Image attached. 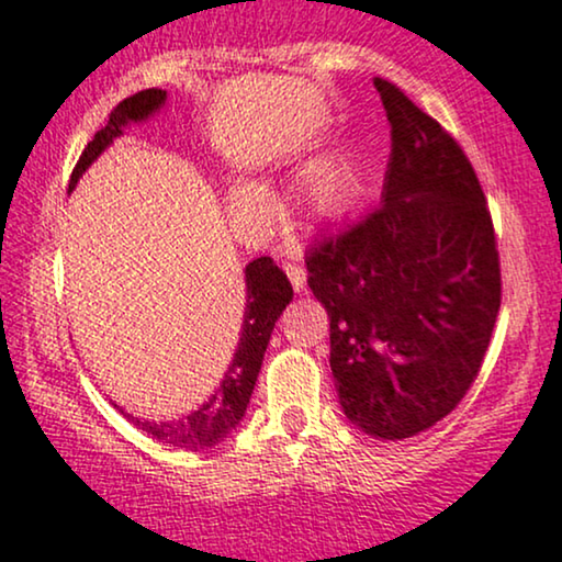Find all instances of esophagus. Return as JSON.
<instances>
[{"mask_svg": "<svg viewBox=\"0 0 562 562\" xmlns=\"http://www.w3.org/2000/svg\"><path fill=\"white\" fill-rule=\"evenodd\" d=\"M283 270H286L289 281H292V286H294V292H302L304 281H307V273H304V268L300 266V262H296V260L283 262Z\"/></svg>", "mask_w": 562, "mask_h": 562, "instance_id": "obj_1", "label": "esophagus"}]
</instances>
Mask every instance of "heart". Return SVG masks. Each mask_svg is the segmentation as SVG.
<instances>
[{
    "label": "heart",
    "mask_w": 562,
    "mask_h": 562,
    "mask_svg": "<svg viewBox=\"0 0 562 562\" xmlns=\"http://www.w3.org/2000/svg\"><path fill=\"white\" fill-rule=\"evenodd\" d=\"M304 207L315 218H334L346 211L351 200V171L346 164H328L310 175L302 190ZM228 203L237 213H262L268 207V190L260 182L237 177L228 184Z\"/></svg>",
    "instance_id": "1"
}]
</instances>
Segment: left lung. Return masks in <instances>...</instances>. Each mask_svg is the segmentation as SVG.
<instances>
[{
	"mask_svg": "<svg viewBox=\"0 0 562 562\" xmlns=\"http://www.w3.org/2000/svg\"><path fill=\"white\" fill-rule=\"evenodd\" d=\"M391 122L380 207L307 252L330 317V370L351 425L425 432L472 387L501 310L493 218L459 143L375 78Z\"/></svg>",
	"mask_w": 562,
	"mask_h": 562,
	"instance_id": "left-lung-1",
	"label": "left lung"
}]
</instances>
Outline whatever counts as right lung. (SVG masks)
Returning a JSON list of instances; mask_svg holds the SVG:
<instances>
[{
  "mask_svg": "<svg viewBox=\"0 0 562 562\" xmlns=\"http://www.w3.org/2000/svg\"><path fill=\"white\" fill-rule=\"evenodd\" d=\"M166 106V90L148 88L140 93L124 99L120 106L109 114L106 127H101L82 150L78 166H75L72 177H69V192L86 175L88 166L99 158L103 150L112 145L116 137H122L130 124H143L150 116H156ZM245 289H247V304L245 317H241V334L239 344L234 349L232 362H228L224 378L218 380L216 391L207 396L205 404H200L195 412L184 414L177 419H140L135 414H127L122 406H116L137 429L148 432L150 438L166 442V446L184 448V450H207L226 440L234 429L239 427L241 417H245L249 396L255 391V380H258L262 357H266L270 334L273 325L286 304L294 300L292 283H289L286 273L276 266L270 258H258L245 268Z\"/></svg>",
  "mask_w": 562,
  "mask_h": 562,
  "instance_id": "obj_1",
  "label": "right lung"
}]
</instances>
